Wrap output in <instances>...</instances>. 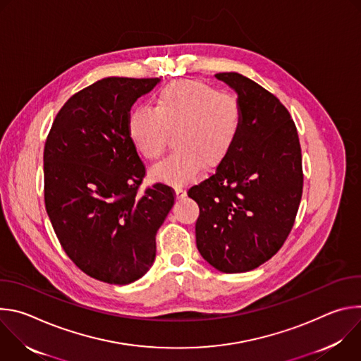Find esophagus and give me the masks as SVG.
<instances>
[{
	"instance_id": "obj_1",
	"label": "esophagus",
	"mask_w": 361,
	"mask_h": 361,
	"mask_svg": "<svg viewBox=\"0 0 361 361\" xmlns=\"http://www.w3.org/2000/svg\"><path fill=\"white\" fill-rule=\"evenodd\" d=\"M176 195H177V198L185 197V190L181 185H176Z\"/></svg>"
}]
</instances>
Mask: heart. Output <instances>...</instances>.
I'll use <instances>...</instances> for the list:
<instances>
[{"instance_id": "obj_1", "label": "heart", "mask_w": 361, "mask_h": 361, "mask_svg": "<svg viewBox=\"0 0 361 361\" xmlns=\"http://www.w3.org/2000/svg\"><path fill=\"white\" fill-rule=\"evenodd\" d=\"M154 110L140 106L128 114L127 130L137 151L157 161L167 148L170 131L177 149L152 169L154 178L183 184L194 180L202 167L221 164L233 149L241 110L235 98L197 80H178L164 85L152 99Z\"/></svg>"}]
</instances>
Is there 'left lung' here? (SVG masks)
Here are the masks:
<instances>
[{
	"label": "left lung",
	"mask_w": 361,
	"mask_h": 361,
	"mask_svg": "<svg viewBox=\"0 0 361 361\" xmlns=\"http://www.w3.org/2000/svg\"><path fill=\"white\" fill-rule=\"evenodd\" d=\"M216 77L238 95L241 127L216 173L192 185L195 241L202 259L223 273L254 270L281 248L302 194L301 147L281 101L238 73Z\"/></svg>",
	"instance_id": "left-lung-1"
}]
</instances>
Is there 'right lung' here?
<instances>
[{
  "label": "right lung",
  "instance_id": "right-lung-1",
  "mask_svg": "<svg viewBox=\"0 0 361 361\" xmlns=\"http://www.w3.org/2000/svg\"><path fill=\"white\" fill-rule=\"evenodd\" d=\"M159 78H102L71 95L45 140L44 201L57 238L87 276L130 284L156 259V234L174 190L156 183L140 192L145 166L127 121L138 97Z\"/></svg>",
  "mask_w": 361,
  "mask_h": 361
}]
</instances>
